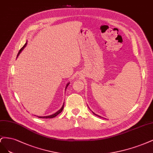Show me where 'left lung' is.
Instances as JSON below:
<instances>
[{"label":"left lung","mask_w":153,"mask_h":153,"mask_svg":"<svg viewBox=\"0 0 153 153\" xmlns=\"http://www.w3.org/2000/svg\"><path fill=\"white\" fill-rule=\"evenodd\" d=\"M89 109H90V108H89ZM92 112L93 113V114H95V116H98V117H101V116H98V115L96 114H95V113H94V112Z\"/></svg>","instance_id":"1"}]
</instances>
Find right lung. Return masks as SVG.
Instances as JSON below:
<instances>
[{
  "label": "right lung",
  "instance_id": "1",
  "mask_svg": "<svg viewBox=\"0 0 153 153\" xmlns=\"http://www.w3.org/2000/svg\"><path fill=\"white\" fill-rule=\"evenodd\" d=\"M27 42L25 44V45L21 48V50L19 51V52H18V55H17V57L19 56V54L21 53V52L22 51V50H23V49L26 47V46H27ZM70 84V82H68L67 84V85H66V87H65V90H66V89H67V86H68V85H69ZM63 107H64V103H63V105H62V107H61V109H59L57 112H56L55 114H51V115H50V116H37L38 117H39V118H53V117H56L58 114H60V113L63 111Z\"/></svg>",
  "mask_w": 153,
  "mask_h": 153
}]
</instances>
